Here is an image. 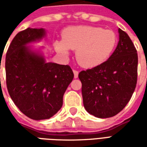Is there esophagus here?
Wrapping results in <instances>:
<instances>
[{"label":"esophagus","mask_w":147,"mask_h":147,"mask_svg":"<svg viewBox=\"0 0 147 147\" xmlns=\"http://www.w3.org/2000/svg\"><path fill=\"white\" fill-rule=\"evenodd\" d=\"M73 73H74V77L76 79L78 78V76H79V71L77 70H73Z\"/></svg>","instance_id":"1"}]
</instances>
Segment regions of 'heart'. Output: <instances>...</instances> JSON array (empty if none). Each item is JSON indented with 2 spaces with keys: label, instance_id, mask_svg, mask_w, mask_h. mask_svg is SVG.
<instances>
[{
  "label": "heart",
  "instance_id": "1",
  "mask_svg": "<svg viewBox=\"0 0 147 147\" xmlns=\"http://www.w3.org/2000/svg\"><path fill=\"white\" fill-rule=\"evenodd\" d=\"M62 39L55 42L57 52L67 56L68 49L76 50L78 63L86 68L97 67L107 61L117 42L113 30L94 26L67 27L63 31Z\"/></svg>",
  "mask_w": 147,
  "mask_h": 147
}]
</instances>
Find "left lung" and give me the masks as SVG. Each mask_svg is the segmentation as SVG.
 I'll use <instances>...</instances> for the list:
<instances>
[{
	"label": "left lung",
	"instance_id": "1",
	"mask_svg": "<svg viewBox=\"0 0 147 147\" xmlns=\"http://www.w3.org/2000/svg\"><path fill=\"white\" fill-rule=\"evenodd\" d=\"M119 34L118 45L107 61L79 73L84 107L98 118L119 113L130 101L137 83V50L126 32L119 29Z\"/></svg>",
	"mask_w": 147,
	"mask_h": 147
}]
</instances>
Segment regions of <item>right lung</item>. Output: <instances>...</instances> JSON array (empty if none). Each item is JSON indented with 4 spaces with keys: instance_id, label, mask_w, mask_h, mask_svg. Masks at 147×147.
<instances>
[{
    "instance_id": "obj_1",
    "label": "right lung",
    "mask_w": 147,
    "mask_h": 147,
    "mask_svg": "<svg viewBox=\"0 0 147 147\" xmlns=\"http://www.w3.org/2000/svg\"><path fill=\"white\" fill-rule=\"evenodd\" d=\"M44 35L42 28L19 32L5 57L8 94L24 115L36 120L49 119L61 109L64 92L74 78L69 65L47 63L26 45Z\"/></svg>"
}]
</instances>
